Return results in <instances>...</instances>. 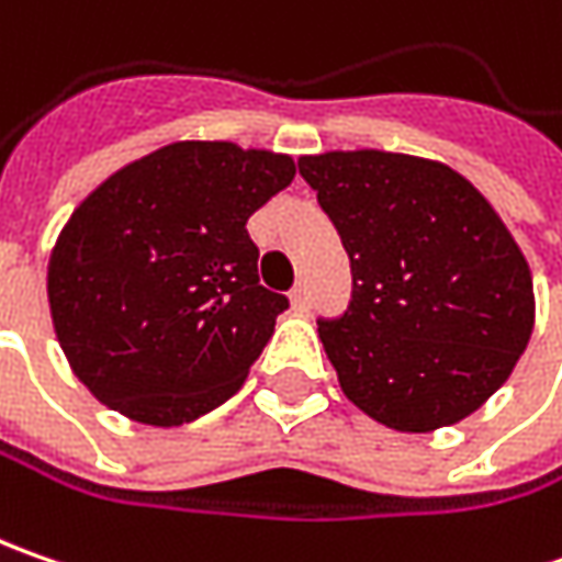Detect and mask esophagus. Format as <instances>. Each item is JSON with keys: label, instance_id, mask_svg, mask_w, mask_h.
I'll list each match as a JSON object with an SVG mask.
<instances>
[{"label": "esophagus", "instance_id": "34e87169", "mask_svg": "<svg viewBox=\"0 0 562 562\" xmlns=\"http://www.w3.org/2000/svg\"><path fill=\"white\" fill-rule=\"evenodd\" d=\"M291 306L293 313H310V291H306V284H296V288H293Z\"/></svg>", "mask_w": 562, "mask_h": 562}]
</instances>
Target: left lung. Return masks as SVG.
<instances>
[{"instance_id": "obj_1", "label": "left lung", "mask_w": 562, "mask_h": 562, "mask_svg": "<svg viewBox=\"0 0 562 562\" xmlns=\"http://www.w3.org/2000/svg\"><path fill=\"white\" fill-rule=\"evenodd\" d=\"M296 165L350 252V310L318 322L344 397L406 435L472 416L535 328L531 269L504 218L435 159L331 149Z\"/></svg>"}]
</instances>
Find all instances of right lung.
<instances>
[{
    "label": "right lung",
    "instance_id": "add662e5",
    "mask_svg": "<svg viewBox=\"0 0 562 562\" xmlns=\"http://www.w3.org/2000/svg\"><path fill=\"white\" fill-rule=\"evenodd\" d=\"M296 175L284 153L181 140L109 175L49 256L68 366L127 419L175 428L234 397L288 310L247 222Z\"/></svg>",
    "mask_w": 562,
    "mask_h": 562
}]
</instances>
